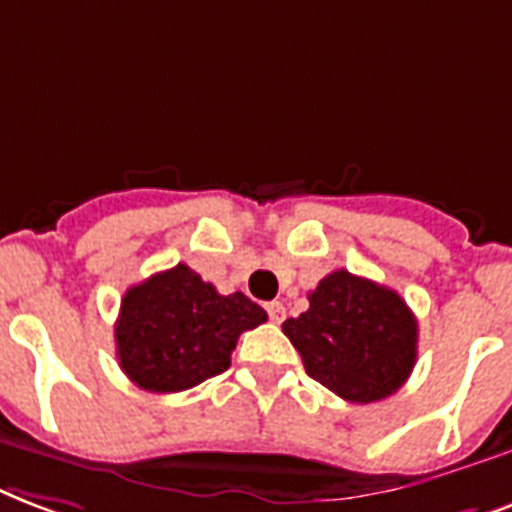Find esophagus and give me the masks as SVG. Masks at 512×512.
<instances>
[{"label":"esophagus","instance_id":"1","mask_svg":"<svg viewBox=\"0 0 512 512\" xmlns=\"http://www.w3.org/2000/svg\"><path fill=\"white\" fill-rule=\"evenodd\" d=\"M267 312H269V320H272V323H280V320L285 318L283 301H269V304H267Z\"/></svg>","mask_w":512,"mask_h":512}]
</instances>
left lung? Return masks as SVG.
Wrapping results in <instances>:
<instances>
[{
    "label": "left lung",
    "instance_id": "1",
    "mask_svg": "<svg viewBox=\"0 0 512 512\" xmlns=\"http://www.w3.org/2000/svg\"><path fill=\"white\" fill-rule=\"evenodd\" d=\"M307 374L350 403L403 387L417 363V318L384 285L336 269L310 293V310L283 323Z\"/></svg>",
    "mask_w": 512,
    "mask_h": 512
}]
</instances>
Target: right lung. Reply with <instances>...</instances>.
Masks as SVG:
<instances>
[{
    "label": "right lung",
    "instance_id": "add662e5",
    "mask_svg": "<svg viewBox=\"0 0 512 512\" xmlns=\"http://www.w3.org/2000/svg\"><path fill=\"white\" fill-rule=\"evenodd\" d=\"M264 320L267 312L245 293L221 296L176 264L125 291L114 326L117 358L141 390H189L227 371L240 334Z\"/></svg>",
    "mask_w": 512,
    "mask_h": 512
}]
</instances>
